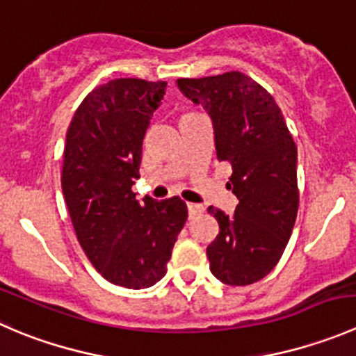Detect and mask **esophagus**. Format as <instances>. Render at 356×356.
<instances>
[{"label":"esophagus","instance_id":"obj_1","mask_svg":"<svg viewBox=\"0 0 356 356\" xmlns=\"http://www.w3.org/2000/svg\"><path fill=\"white\" fill-rule=\"evenodd\" d=\"M203 212V207L198 205V203H188V213H189V219H193L195 216Z\"/></svg>","mask_w":356,"mask_h":356}]
</instances>
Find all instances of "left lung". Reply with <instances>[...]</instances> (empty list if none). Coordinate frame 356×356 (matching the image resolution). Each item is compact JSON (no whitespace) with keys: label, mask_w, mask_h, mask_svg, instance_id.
Instances as JSON below:
<instances>
[{"label":"left lung","mask_w":356,"mask_h":356,"mask_svg":"<svg viewBox=\"0 0 356 356\" xmlns=\"http://www.w3.org/2000/svg\"><path fill=\"white\" fill-rule=\"evenodd\" d=\"M179 90L212 120L217 160L233 168L234 213L209 207L219 234L207 247L210 271L226 285L271 273L298 217V147L284 115L259 83L238 71L177 79Z\"/></svg>","instance_id":"left-lung-1"}]
</instances>
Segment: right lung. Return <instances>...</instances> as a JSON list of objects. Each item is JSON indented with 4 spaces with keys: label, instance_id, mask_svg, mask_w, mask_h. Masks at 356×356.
Returning a JSON list of instances; mask_svg holds the SVG:
<instances>
[{
    "label": "right lung",
    "instance_id": "obj_1",
    "mask_svg": "<svg viewBox=\"0 0 356 356\" xmlns=\"http://www.w3.org/2000/svg\"><path fill=\"white\" fill-rule=\"evenodd\" d=\"M167 81L118 78L83 99L67 129L62 193L79 245L108 282L147 289L167 273L186 219L179 196L136 200L143 140Z\"/></svg>",
    "mask_w": 356,
    "mask_h": 356
}]
</instances>
